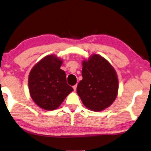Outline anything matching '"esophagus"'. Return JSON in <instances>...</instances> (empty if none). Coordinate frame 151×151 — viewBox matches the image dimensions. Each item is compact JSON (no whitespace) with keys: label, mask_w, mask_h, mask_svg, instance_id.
<instances>
[{"label":"esophagus","mask_w":151,"mask_h":151,"mask_svg":"<svg viewBox=\"0 0 151 151\" xmlns=\"http://www.w3.org/2000/svg\"><path fill=\"white\" fill-rule=\"evenodd\" d=\"M76 87H77L76 85H75V86H73V89H74V90H75V91H76Z\"/></svg>","instance_id":"1"}]
</instances>
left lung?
Instances as JSON below:
<instances>
[{
	"mask_svg": "<svg viewBox=\"0 0 151 151\" xmlns=\"http://www.w3.org/2000/svg\"><path fill=\"white\" fill-rule=\"evenodd\" d=\"M82 65L83 79L76 88L77 94L88 109L103 111L117 97V73L107 59L97 54L83 60Z\"/></svg>",
	"mask_w": 151,
	"mask_h": 151,
	"instance_id": "obj_1",
	"label": "left lung"
}]
</instances>
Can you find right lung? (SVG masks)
<instances>
[{
  "label": "right lung",
  "instance_id": "right-lung-1",
  "mask_svg": "<svg viewBox=\"0 0 151 151\" xmlns=\"http://www.w3.org/2000/svg\"><path fill=\"white\" fill-rule=\"evenodd\" d=\"M63 59L48 55L35 63L29 75L30 96L42 109L52 111L58 108L73 88L66 83L65 73L60 68Z\"/></svg>",
  "mask_w": 151,
  "mask_h": 151
}]
</instances>
